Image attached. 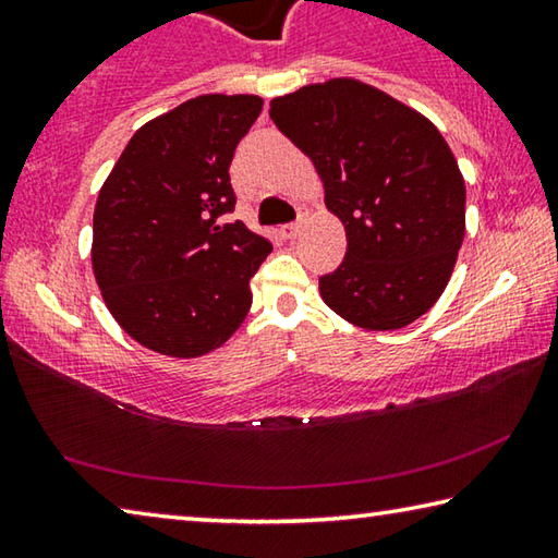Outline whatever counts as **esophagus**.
<instances>
[{"label":"esophagus","mask_w":558,"mask_h":558,"mask_svg":"<svg viewBox=\"0 0 558 558\" xmlns=\"http://www.w3.org/2000/svg\"><path fill=\"white\" fill-rule=\"evenodd\" d=\"M300 229H302V216H300V219L298 221H292V223H286V226H282V235H286V239H295V235L300 233Z\"/></svg>","instance_id":"34e87169"}]
</instances>
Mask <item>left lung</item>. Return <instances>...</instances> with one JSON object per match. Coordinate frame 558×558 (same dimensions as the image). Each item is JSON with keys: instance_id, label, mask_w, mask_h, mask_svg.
<instances>
[{"instance_id": "left-lung-1", "label": "left lung", "mask_w": 558, "mask_h": 558, "mask_svg": "<svg viewBox=\"0 0 558 558\" xmlns=\"http://www.w3.org/2000/svg\"><path fill=\"white\" fill-rule=\"evenodd\" d=\"M323 177L347 253L319 295L347 323L401 329L446 290L465 235V182L438 128L384 90L332 78L270 100Z\"/></svg>"}]
</instances>
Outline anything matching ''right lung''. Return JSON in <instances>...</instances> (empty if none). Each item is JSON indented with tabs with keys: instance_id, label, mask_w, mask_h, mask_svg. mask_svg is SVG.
I'll return each mask as SVG.
<instances>
[{
	"instance_id": "1",
	"label": "right lung",
	"mask_w": 558,
	"mask_h": 558,
	"mask_svg": "<svg viewBox=\"0 0 558 558\" xmlns=\"http://www.w3.org/2000/svg\"><path fill=\"white\" fill-rule=\"evenodd\" d=\"M258 96H199L140 128L100 186L93 272L125 332L153 352L202 356L248 315L251 278L272 245L223 223L235 145Z\"/></svg>"
}]
</instances>
